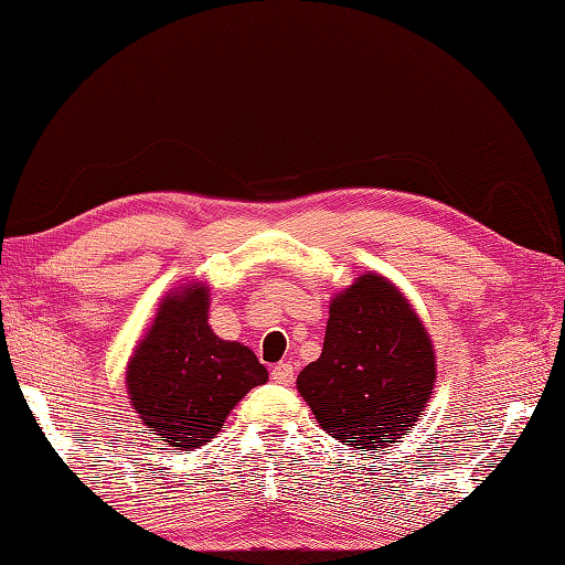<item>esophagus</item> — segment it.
I'll list each match as a JSON object with an SVG mask.
<instances>
[{
  "label": "esophagus",
  "instance_id": "esophagus-1",
  "mask_svg": "<svg viewBox=\"0 0 565 565\" xmlns=\"http://www.w3.org/2000/svg\"><path fill=\"white\" fill-rule=\"evenodd\" d=\"M271 380L276 384H281V386L294 384V364H289V362L274 364V367H271Z\"/></svg>",
  "mask_w": 565,
  "mask_h": 565
}]
</instances>
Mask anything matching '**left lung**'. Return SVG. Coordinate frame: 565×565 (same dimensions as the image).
<instances>
[{"mask_svg":"<svg viewBox=\"0 0 565 565\" xmlns=\"http://www.w3.org/2000/svg\"><path fill=\"white\" fill-rule=\"evenodd\" d=\"M436 350L412 301L364 271L330 298L323 352L296 390L328 436L380 450L412 434L436 386Z\"/></svg>","mask_w":565,"mask_h":565,"instance_id":"obj_1","label":"left lung"}]
</instances>
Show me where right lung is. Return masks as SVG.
<instances>
[{
	"mask_svg": "<svg viewBox=\"0 0 565 565\" xmlns=\"http://www.w3.org/2000/svg\"><path fill=\"white\" fill-rule=\"evenodd\" d=\"M207 311L205 281L175 286L127 362V394L143 430L173 450L210 444L232 408L269 380L247 345L210 330Z\"/></svg>",
	"mask_w": 565,
	"mask_h": 565,
	"instance_id": "obj_1",
	"label": "right lung"
}]
</instances>
